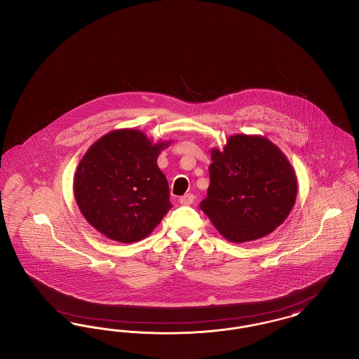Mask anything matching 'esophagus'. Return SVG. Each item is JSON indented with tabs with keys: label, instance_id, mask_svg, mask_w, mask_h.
<instances>
[{
	"label": "esophagus",
	"instance_id": "esophagus-1",
	"mask_svg": "<svg viewBox=\"0 0 359 359\" xmlns=\"http://www.w3.org/2000/svg\"><path fill=\"white\" fill-rule=\"evenodd\" d=\"M194 195L192 194H186V195H183L182 198H180V203L182 205H186V206H189V205H192L194 203Z\"/></svg>",
	"mask_w": 359,
	"mask_h": 359
}]
</instances>
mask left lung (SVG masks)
<instances>
[{"mask_svg":"<svg viewBox=\"0 0 359 359\" xmlns=\"http://www.w3.org/2000/svg\"><path fill=\"white\" fill-rule=\"evenodd\" d=\"M210 154V186L201 209L228 241H253L285 222L298 184L289 158L274 142L257 134H234Z\"/></svg>","mask_w":359,"mask_h":359,"instance_id":"1","label":"left lung"}]
</instances>
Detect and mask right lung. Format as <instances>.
Listing matches in <instances>:
<instances>
[{
  "label": "right lung",
  "instance_id": "right-lung-1",
  "mask_svg": "<svg viewBox=\"0 0 359 359\" xmlns=\"http://www.w3.org/2000/svg\"><path fill=\"white\" fill-rule=\"evenodd\" d=\"M172 140L153 142L138 128H116L85 151L74 199L85 219L107 238L135 243L154 231L170 209L168 180L157 165Z\"/></svg>",
  "mask_w": 359,
  "mask_h": 359
}]
</instances>
